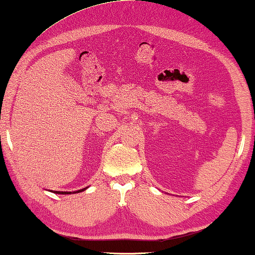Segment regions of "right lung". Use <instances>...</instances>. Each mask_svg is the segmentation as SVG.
Returning a JSON list of instances; mask_svg holds the SVG:
<instances>
[{
    "instance_id": "obj_1",
    "label": "right lung",
    "mask_w": 255,
    "mask_h": 255,
    "mask_svg": "<svg viewBox=\"0 0 255 255\" xmlns=\"http://www.w3.org/2000/svg\"><path fill=\"white\" fill-rule=\"evenodd\" d=\"M86 189H87V187H86ZM86 189H81V190H79V191H77V192H76V193H80V192L85 191ZM55 193H58V194H71V193H72V192H60V191H56ZM73 193H74V192H73Z\"/></svg>"
}]
</instances>
